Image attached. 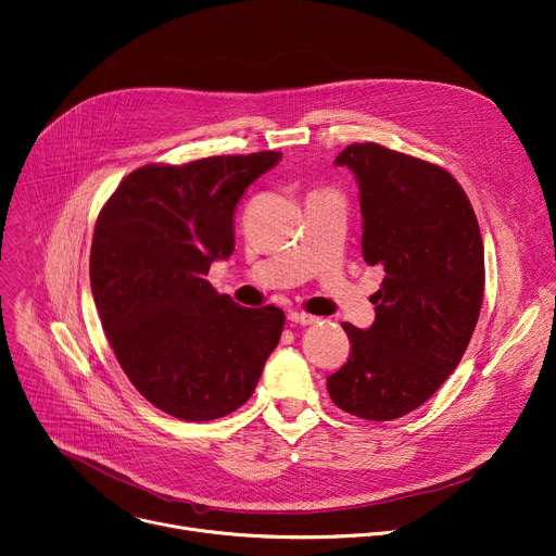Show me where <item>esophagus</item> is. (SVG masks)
I'll return each instance as SVG.
<instances>
[{
	"label": "esophagus",
	"instance_id": "1",
	"mask_svg": "<svg viewBox=\"0 0 556 556\" xmlns=\"http://www.w3.org/2000/svg\"><path fill=\"white\" fill-rule=\"evenodd\" d=\"M288 319H290L292 324H299V326H311V324L317 321V317H313V315H308V313H299V311H290V313H288Z\"/></svg>",
	"mask_w": 556,
	"mask_h": 556
}]
</instances>
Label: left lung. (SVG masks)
Segmentation results:
<instances>
[{
  "label": "left lung",
  "mask_w": 556,
  "mask_h": 556,
  "mask_svg": "<svg viewBox=\"0 0 556 556\" xmlns=\"http://www.w3.org/2000/svg\"><path fill=\"white\" fill-rule=\"evenodd\" d=\"M357 175L362 255L383 270L375 324H341L348 362L328 377L337 406L368 421L417 410L459 366L485 283L483 239L462 184L445 168L366 141L334 160Z\"/></svg>",
  "instance_id": "1"
}]
</instances>
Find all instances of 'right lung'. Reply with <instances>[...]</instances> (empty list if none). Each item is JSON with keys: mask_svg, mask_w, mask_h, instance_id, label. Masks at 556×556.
<instances>
[{"mask_svg": "<svg viewBox=\"0 0 556 556\" xmlns=\"http://www.w3.org/2000/svg\"><path fill=\"white\" fill-rule=\"evenodd\" d=\"M281 153L146 164L99 211L90 288L115 357L143 399L213 421L250 399L283 330L277 306L241 308L204 279L235 250V208Z\"/></svg>", "mask_w": 556, "mask_h": 556, "instance_id": "1", "label": "right lung"}]
</instances>
